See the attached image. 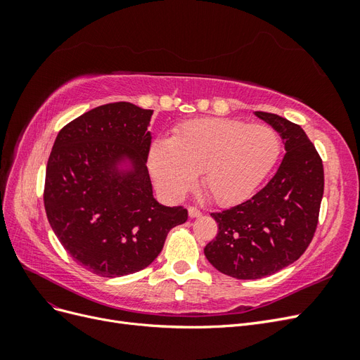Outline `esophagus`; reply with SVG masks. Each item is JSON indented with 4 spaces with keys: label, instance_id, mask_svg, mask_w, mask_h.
I'll return each mask as SVG.
<instances>
[{
    "label": "esophagus",
    "instance_id": "esophagus-1",
    "mask_svg": "<svg viewBox=\"0 0 360 360\" xmlns=\"http://www.w3.org/2000/svg\"><path fill=\"white\" fill-rule=\"evenodd\" d=\"M188 213H189V216L191 217H198V216H201V212H200V209H197V207H188Z\"/></svg>",
    "mask_w": 360,
    "mask_h": 360
}]
</instances>
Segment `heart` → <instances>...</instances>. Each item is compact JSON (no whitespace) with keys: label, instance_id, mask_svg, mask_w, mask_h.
Wrapping results in <instances>:
<instances>
[{"label":"heart","instance_id":"b5f03b06","mask_svg":"<svg viewBox=\"0 0 360 360\" xmlns=\"http://www.w3.org/2000/svg\"><path fill=\"white\" fill-rule=\"evenodd\" d=\"M282 138L269 124L201 118L179 127L172 138L153 141L148 169L160 193L180 200L201 174L202 191L217 204L249 197L274 169Z\"/></svg>","mask_w":360,"mask_h":360}]
</instances>
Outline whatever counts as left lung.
Returning a JSON list of instances; mask_svg holds the SVG:
<instances>
[{"label": "left lung", "instance_id": "8db88e82", "mask_svg": "<svg viewBox=\"0 0 360 360\" xmlns=\"http://www.w3.org/2000/svg\"><path fill=\"white\" fill-rule=\"evenodd\" d=\"M255 115L278 130L287 153L252 198L212 213L219 230L204 248L214 269L237 279L274 275L300 258L317 228L324 191L323 162L304 130L276 114Z\"/></svg>", "mask_w": 360, "mask_h": 360}]
</instances>
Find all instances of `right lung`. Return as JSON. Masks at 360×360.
I'll use <instances>...</instances> for the list:
<instances>
[{"instance_id": "obj_1", "label": "right lung", "mask_w": 360, "mask_h": 360, "mask_svg": "<svg viewBox=\"0 0 360 360\" xmlns=\"http://www.w3.org/2000/svg\"><path fill=\"white\" fill-rule=\"evenodd\" d=\"M153 110L97 106L64 126L45 179L52 231L76 263L117 278L150 266L188 210L159 204L147 169Z\"/></svg>"}]
</instances>
